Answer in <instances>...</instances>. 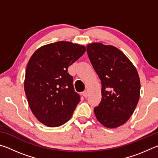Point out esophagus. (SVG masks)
Here are the masks:
<instances>
[{"instance_id":"esophagus-1","label":"esophagus","mask_w":158,"mask_h":158,"mask_svg":"<svg viewBox=\"0 0 158 158\" xmlns=\"http://www.w3.org/2000/svg\"><path fill=\"white\" fill-rule=\"evenodd\" d=\"M82 95H83V96H84V98H87V96H88V93H87L86 90H85V91L83 92V93H82Z\"/></svg>"}]
</instances>
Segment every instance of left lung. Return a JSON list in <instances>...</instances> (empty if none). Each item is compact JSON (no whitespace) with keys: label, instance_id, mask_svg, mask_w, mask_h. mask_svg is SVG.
Returning a JSON list of instances; mask_svg holds the SVG:
<instances>
[{"label":"left lung","instance_id":"left-lung-1","mask_svg":"<svg viewBox=\"0 0 158 158\" xmlns=\"http://www.w3.org/2000/svg\"><path fill=\"white\" fill-rule=\"evenodd\" d=\"M87 53L102 82V100L94 108L96 118L104 126L116 128L126 123L137 105L140 79L132 63L112 45L94 42Z\"/></svg>","mask_w":158,"mask_h":158}]
</instances>
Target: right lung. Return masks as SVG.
Segmentation results:
<instances>
[{"label":"right lung","instance_id":"1","mask_svg":"<svg viewBox=\"0 0 158 158\" xmlns=\"http://www.w3.org/2000/svg\"><path fill=\"white\" fill-rule=\"evenodd\" d=\"M85 50L84 45L60 41L40 47L29 59L25 93L31 111L46 126L58 127L68 122L80 102L68 68Z\"/></svg>","mask_w":158,"mask_h":158}]
</instances>
